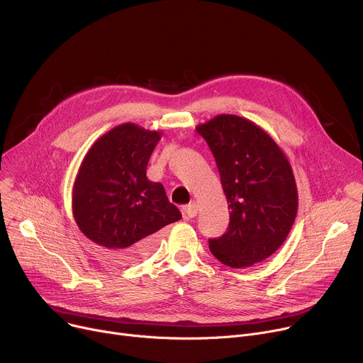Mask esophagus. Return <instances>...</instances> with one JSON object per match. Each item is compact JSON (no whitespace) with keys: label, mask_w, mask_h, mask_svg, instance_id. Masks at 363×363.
<instances>
[{"label":"esophagus","mask_w":363,"mask_h":363,"mask_svg":"<svg viewBox=\"0 0 363 363\" xmlns=\"http://www.w3.org/2000/svg\"><path fill=\"white\" fill-rule=\"evenodd\" d=\"M182 214L188 218H194L196 216V205L192 202V203H188L185 205L182 208Z\"/></svg>","instance_id":"obj_1"}]
</instances>
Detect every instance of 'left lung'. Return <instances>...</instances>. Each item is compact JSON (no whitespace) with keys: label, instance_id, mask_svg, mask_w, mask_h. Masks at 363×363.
<instances>
[{"label":"left lung","instance_id":"8db88e82","mask_svg":"<svg viewBox=\"0 0 363 363\" xmlns=\"http://www.w3.org/2000/svg\"><path fill=\"white\" fill-rule=\"evenodd\" d=\"M196 132L214 155L230 210L227 233L210 238V250L233 269L262 263L286 241L297 214L290 162L269 133L235 115H218Z\"/></svg>","mask_w":363,"mask_h":363}]
</instances>
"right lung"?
Masks as SVG:
<instances>
[{"instance_id":"right-lung-1","label":"right lung","mask_w":363,"mask_h":363,"mask_svg":"<svg viewBox=\"0 0 363 363\" xmlns=\"http://www.w3.org/2000/svg\"><path fill=\"white\" fill-rule=\"evenodd\" d=\"M157 130L123 123L100 136L84 157L73 186V216L80 231L119 262L153 251L155 235L182 218L165 188L146 177Z\"/></svg>"}]
</instances>
